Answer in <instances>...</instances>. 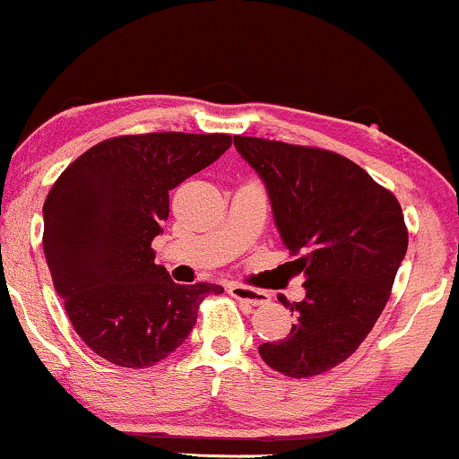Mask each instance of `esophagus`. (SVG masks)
Wrapping results in <instances>:
<instances>
[{"mask_svg":"<svg viewBox=\"0 0 459 459\" xmlns=\"http://www.w3.org/2000/svg\"><path fill=\"white\" fill-rule=\"evenodd\" d=\"M229 292L237 301L250 303V306H267V303L272 301V295H269V292L250 289V286L244 284H229Z\"/></svg>","mask_w":459,"mask_h":459,"instance_id":"1","label":"esophagus"}]
</instances>
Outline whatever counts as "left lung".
I'll return each instance as SVG.
<instances>
[{
  "label": "left lung",
  "mask_w": 459,
  "mask_h": 459,
  "mask_svg": "<svg viewBox=\"0 0 459 459\" xmlns=\"http://www.w3.org/2000/svg\"><path fill=\"white\" fill-rule=\"evenodd\" d=\"M235 147L264 181L273 220L306 299H278L297 320L284 340L258 355L290 378L346 361L387 306L408 230L400 203L359 164L318 147L235 136Z\"/></svg>",
  "instance_id": "8db88e82"
}]
</instances>
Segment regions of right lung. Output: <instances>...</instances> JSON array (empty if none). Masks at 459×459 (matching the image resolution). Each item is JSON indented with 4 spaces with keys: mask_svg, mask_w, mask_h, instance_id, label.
Wrapping results in <instances>:
<instances>
[{
    "mask_svg": "<svg viewBox=\"0 0 459 459\" xmlns=\"http://www.w3.org/2000/svg\"><path fill=\"white\" fill-rule=\"evenodd\" d=\"M230 134L152 132L76 158L44 201V256L79 338L121 368H152L184 344L218 284H175L153 263L169 192L215 162Z\"/></svg>",
    "mask_w": 459,
    "mask_h": 459,
    "instance_id": "1",
    "label": "right lung"
}]
</instances>
